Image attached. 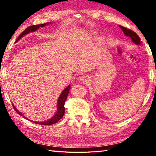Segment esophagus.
I'll use <instances>...</instances> for the list:
<instances>
[{
    "label": "esophagus",
    "instance_id": "obj_1",
    "mask_svg": "<svg viewBox=\"0 0 156 156\" xmlns=\"http://www.w3.org/2000/svg\"><path fill=\"white\" fill-rule=\"evenodd\" d=\"M79 80H80L81 83H89V76H87V75L81 76H80V78H79Z\"/></svg>",
    "mask_w": 156,
    "mask_h": 156
}]
</instances>
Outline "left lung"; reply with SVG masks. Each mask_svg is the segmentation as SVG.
I'll return each instance as SVG.
<instances>
[{
    "label": "left lung",
    "instance_id": "left-lung-1",
    "mask_svg": "<svg viewBox=\"0 0 156 156\" xmlns=\"http://www.w3.org/2000/svg\"><path fill=\"white\" fill-rule=\"evenodd\" d=\"M119 27L122 29V30L123 31L124 34H125V36H129V38H131L132 41H133L134 43L136 44H138V45L142 43V42L140 41V37L138 36V34H137L136 32H134L133 31L129 30V29L122 27V26L119 25Z\"/></svg>",
    "mask_w": 156,
    "mask_h": 156
}]
</instances>
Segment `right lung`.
Listing matches in <instances>:
<instances>
[{
    "instance_id": "obj_1",
    "label": "right lung",
    "mask_w": 156,
    "mask_h": 156,
    "mask_svg": "<svg viewBox=\"0 0 156 156\" xmlns=\"http://www.w3.org/2000/svg\"><path fill=\"white\" fill-rule=\"evenodd\" d=\"M46 24H48V23H46ZM46 24H41V25H31L30 26V27H28L27 28H26L25 30L23 31L22 34H20V36H18V38H17V41L19 40V39L21 38V37L23 36V35H25V34H27L28 33L31 32V31H36L37 29H38L39 27H44V25ZM70 85H69L67 88H65L63 91L62 92V94H60V96L58 98V107H57V112L54 117H52L51 119H49L47 121H44V122H34V123L36 124H38V125H54V124L58 122V121L61 119V118L63 117V115L65 114V100L67 99V96H68V94H69V89H70ZM13 107H14V110L18 114L20 115L23 116L24 118H26L24 115H23L22 113H21L19 111H18L16 109V108L14 105H12ZM27 119V118H26ZM31 121V120H30Z\"/></svg>"
}]
</instances>
